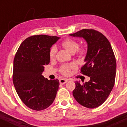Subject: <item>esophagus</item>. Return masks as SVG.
Here are the masks:
<instances>
[{
  "mask_svg": "<svg viewBox=\"0 0 127 127\" xmlns=\"http://www.w3.org/2000/svg\"><path fill=\"white\" fill-rule=\"evenodd\" d=\"M68 80L67 79H60V83L62 84H64L67 82Z\"/></svg>",
  "mask_w": 127,
  "mask_h": 127,
  "instance_id": "obj_1",
  "label": "esophagus"
}]
</instances>
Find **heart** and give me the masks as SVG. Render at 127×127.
Wrapping results in <instances>:
<instances>
[{
  "mask_svg": "<svg viewBox=\"0 0 127 127\" xmlns=\"http://www.w3.org/2000/svg\"><path fill=\"white\" fill-rule=\"evenodd\" d=\"M62 46L66 49L67 51L70 53L73 54L76 51H78V54L79 55H83L85 54L86 49L85 47H81L78 48L79 43L76 40L74 39L67 38L65 39L62 42ZM57 52V49L55 46H52L49 51V57L50 59H54L55 57V54ZM73 65H64L62 67L61 72L63 75H67L69 74L70 70L73 67Z\"/></svg>",
  "mask_w": 127,
  "mask_h": 127,
  "instance_id": "1",
  "label": "heart"
}]
</instances>
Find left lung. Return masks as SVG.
I'll list each match as a JSON object with an SVG mask.
<instances>
[{
	"mask_svg": "<svg viewBox=\"0 0 127 127\" xmlns=\"http://www.w3.org/2000/svg\"><path fill=\"white\" fill-rule=\"evenodd\" d=\"M69 35L82 37L87 43L85 64L81 72L90 77L83 84L76 81L73 95L84 107L95 108L106 101L114 86L116 62L113 49L108 39L93 29H82Z\"/></svg>",
	"mask_w": 127,
	"mask_h": 127,
	"instance_id": "obj_1",
	"label": "left lung"
}]
</instances>
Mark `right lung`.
Segmentation results:
<instances>
[{
	"label": "right lung",
	"instance_id": "obj_1",
	"mask_svg": "<svg viewBox=\"0 0 127 127\" xmlns=\"http://www.w3.org/2000/svg\"><path fill=\"white\" fill-rule=\"evenodd\" d=\"M60 38L43 34L30 36L22 42L15 54L13 83L21 101L33 110L46 109L56 97L59 81L48 80L42 73L50 62V48Z\"/></svg>",
	"mask_w": 127,
	"mask_h": 127
}]
</instances>
